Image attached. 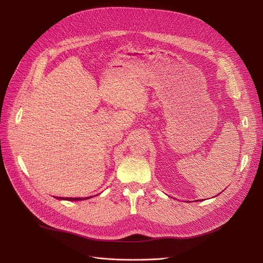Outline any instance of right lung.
<instances>
[{"label": "right lung", "instance_id": "add662e5", "mask_svg": "<svg viewBox=\"0 0 263 263\" xmlns=\"http://www.w3.org/2000/svg\"><path fill=\"white\" fill-rule=\"evenodd\" d=\"M57 198H58V199H65V200H73V201H74V200H83V199H87V198H72V197H71V198H68V197H67V198L57 197ZM88 198H90V197H88Z\"/></svg>", "mask_w": 263, "mask_h": 263}]
</instances>
